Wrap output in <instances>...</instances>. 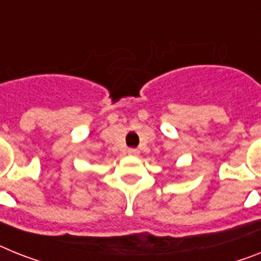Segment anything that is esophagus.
Instances as JSON below:
<instances>
[{
  "label": "esophagus",
  "instance_id": "1",
  "mask_svg": "<svg viewBox=\"0 0 261 261\" xmlns=\"http://www.w3.org/2000/svg\"><path fill=\"white\" fill-rule=\"evenodd\" d=\"M128 154H130V156H139L140 152L137 149H133V148H130V149H128Z\"/></svg>",
  "mask_w": 261,
  "mask_h": 261
}]
</instances>
